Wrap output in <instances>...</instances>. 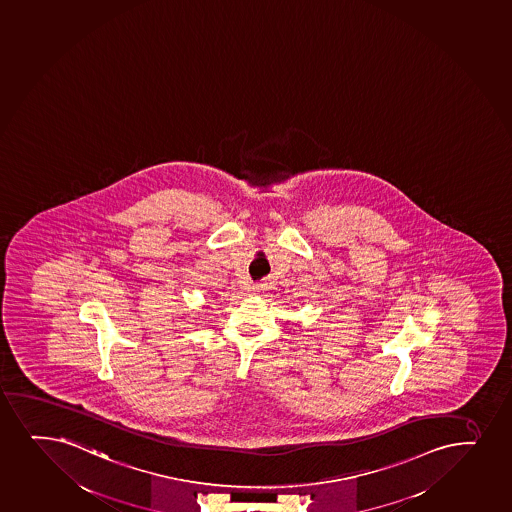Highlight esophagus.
I'll return each mask as SVG.
<instances>
[{
	"label": "esophagus",
	"instance_id": "1",
	"mask_svg": "<svg viewBox=\"0 0 512 512\" xmlns=\"http://www.w3.org/2000/svg\"><path fill=\"white\" fill-rule=\"evenodd\" d=\"M266 290V283H256V285H253V292H256V294H261V292H265Z\"/></svg>",
	"mask_w": 512,
	"mask_h": 512
}]
</instances>
